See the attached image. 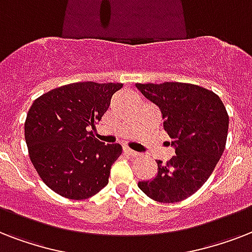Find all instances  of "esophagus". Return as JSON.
Segmentation results:
<instances>
[{
	"label": "esophagus",
	"mask_w": 252,
	"mask_h": 252,
	"mask_svg": "<svg viewBox=\"0 0 252 252\" xmlns=\"http://www.w3.org/2000/svg\"><path fill=\"white\" fill-rule=\"evenodd\" d=\"M123 152L126 154H128V156H130V157H138L140 156V153H137V152H134V150L129 149L128 146H123Z\"/></svg>",
	"instance_id": "34e87169"
}]
</instances>
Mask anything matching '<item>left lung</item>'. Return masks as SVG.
<instances>
[{"label": "left lung", "instance_id": "obj_1", "mask_svg": "<svg viewBox=\"0 0 252 252\" xmlns=\"http://www.w3.org/2000/svg\"><path fill=\"white\" fill-rule=\"evenodd\" d=\"M136 87L161 110L163 128L175 149L167 163L157 161V175L138 182V188L156 201H182L207 182L222 156L229 128L226 108L219 95L197 85L165 82Z\"/></svg>", "mask_w": 252, "mask_h": 252}]
</instances>
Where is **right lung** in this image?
<instances>
[{
    "label": "right lung",
    "instance_id": "obj_1",
    "mask_svg": "<svg viewBox=\"0 0 252 252\" xmlns=\"http://www.w3.org/2000/svg\"><path fill=\"white\" fill-rule=\"evenodd\" d=\"M122 84L77 82L45 93L32 103L25 138L33 167L52 191L82 200L108 183L111 166L122 154L119 144H104L89 132Z\"/></svg>",
    "mask_w": 252,
    "mask_h": 252
}]
</instances>
